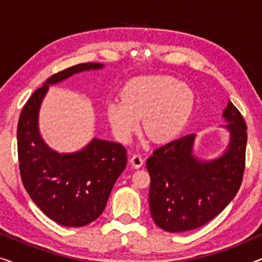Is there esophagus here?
Listing matches in <instances>:
<instances>
[{
  "label": "esophagus",
  "mask_w": 262,
  "mask_h": 262,
  "mask_svg": "<svg viewBox=\"0 0 262 262\" xmlns=\"http://www.w3.org/2000/svg\"><path fill=\"white\" fill-rule=\"evenodd\" d=\"M130 162L132 164V167L135 168V169H138V168H141L143 166V163H144V160H143V157L139 155V154H136L131 157Z\"/></svg>",
  "instance_id": "1"
}]
</instances>
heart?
<instances>
[{"label": "heart", "mask_w": 262, "mask_h": 262, "mask_svg": "<svg viewBox=\"0 0 262 262\" xmlns=\"http://www.w3.org/2000/svg\"><path fill=\"white\" fill-rule=\"evenodd\" d=\"M194 92L178 78L146 75L132 78L121 89V100H110L107 119L113 134L127 143L138 130L139 119L148 138L166 143L179 135L194 107Z\"/></svg>", "instance_id": "obj_1"}]
</instances>
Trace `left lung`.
<instances>
[{
	"instance_id": "obj_1",
	"label": "left lung",
	"mask_w": 262,
	"mask_h": 262,
	"mask_svg": "<svg viewBox=\"0 0 262 262\" xmlns=\"http://www.w3.org/2000/svg\"><path fill=\"white\" fill-rule=\"evenodd\" d=\"M222 118L229 142L218 156H196V134H191L156 149L146 160L150 213L163 230L184 232L203 227L235 198L245 171L247 126L231 101Z\"/></svg>"
}]
</instances>
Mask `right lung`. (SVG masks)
<instances>
[{
    "label": "right lung",
    "mask_w": 262,
    "mask_h": 262,
    "mask_svg": "<svg viewBox=\"0 0 262 262\" xmlns=\"http://www.w3.org/2000/svg\"><path fill=\"white\" fill-rule=\"evenodd\" d=\"M103 68L101 63H84L52 75L28 99L19 118L17 154L24 187L35 205L63 227H84L100 217L126 167V150L119 143L94 137L77 151H57L41 137L39 112L50 85Z\"/></svg>",
    "instance_id": "right-lung-1"
}]
</instances>
